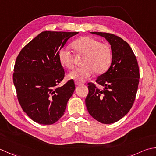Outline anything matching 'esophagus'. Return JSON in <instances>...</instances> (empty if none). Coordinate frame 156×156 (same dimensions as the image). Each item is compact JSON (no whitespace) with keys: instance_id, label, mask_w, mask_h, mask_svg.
I'll use <instances>...</instances> for the list:
<instances>
[{"instance_id":"34e87169","label":"esophagus","mask_w":156,"mask_h":156,"mask_svg":"<svg viewBox=\"0 0 156 156\" xmlns=\"http://www.w3.org/2000/svg\"><path fill=\"white\" fill-rule=\"evenodd\" d=\"M75 84H76V86H78V85L80 84V82H79L78 81H75Z\"/></svg>"}]
</instances>
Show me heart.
<instances>
[{"label": "heart", "mask_w": 156, "mask_h": 156, "mask_svg": "<svg viewBox=\"0 0 156 156\" xmlns=\"http://www.w3.org/2000/svg\"><path fill=\"white\" fill-rule=\"evenodd\" d=\"M72 47L76 53L84 55L83 66L76 68L68 74L70 79L86 81L93 73L103 74L108 69L112 63V51L108 44L101 43L91 36H83L73 42ZM60 63L66 68H74V55L71 51L62 48L58 53Z\"/></svg>", "instance_id": "1"}]
</instances>
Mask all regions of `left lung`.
Listing matches in <instances>:
<instances>
[{"mask_svg":"<svg viewBox=\"0 0 156 156\" xmlns=\"http://www.w3.org/2000/svg\"><path fill=\"white\" fill-rule=\"evenodd\" d=\"M104 37L111 45L112 63L108 71L95 80L103 90L89 82L85 99L89 114L103 124L120 120L132 108L139 82L136 58L122 38L105 32H91Z\"/></svg>","mask_w":156,"mask_h":156,"instance_id":"obj_1","label":"left lung"}]
</instances>
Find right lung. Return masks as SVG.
I'll return each mask as SVG.
<instances>
[{
    "label": "right lung",
    "mask_w": 156,
    "mask_h": 156,
    "mask_svg": "<svg viewBox=\"0 0 156 156\" xmlns=\"http://www.w3.org/2000/svg\"><path fill=\"white\" fill-rule=\"evenodd\" d=\"M78 33L42 32L18 55L13 75L17 99L23 112L36 122L53 124L64 114L75 84L70 80L57 87L65 74L58 53Z\"/></svg>",
    "instance_id": "add662e5"
}]
</instances>
